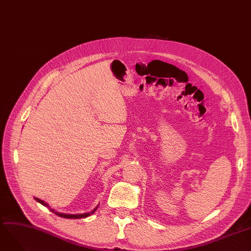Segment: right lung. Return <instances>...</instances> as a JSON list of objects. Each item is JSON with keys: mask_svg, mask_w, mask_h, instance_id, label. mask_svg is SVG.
Masks as SVG:
<instances>
[{"mask_svg": "<svg viewBox=\"0 0 251 251\" xmlns=\"http://www.w3.org/2000/svg\"><path fill=\"white\" fill-rule=\"evenodd\" d=\"M35 200H37L38 202H40L41 204H43L44 206H46V207H49V205H48L45 201H43V200H41V199H39V198H35ZM49 208H51V207H49ZM98 208V206L95 208V209H93L91 212H87V213H80V214H66V213H60V212H58V211H56V210H54L53 208H51L50 210L52 211V212H54L55 214H57V216H59V217H61V218H65V219H83V218H87V217H90L91 214H93L95 211H96V209Z\"/></svg>", "mask_w": 251, "mask_h": 251, "instance_id": "obj_1", "label": "right lung"}]
</instances>
